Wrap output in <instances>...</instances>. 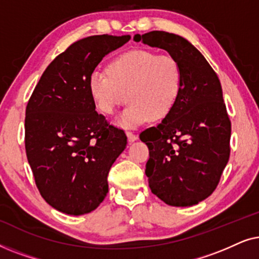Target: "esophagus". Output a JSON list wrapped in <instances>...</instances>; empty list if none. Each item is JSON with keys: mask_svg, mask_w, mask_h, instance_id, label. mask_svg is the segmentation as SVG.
<instances>
[{"mask_svg": "<svg viewBox=\"0 0 259 259\" xmlns=\"http://www.w3.org/2000/svg\"><path fill=\"white\" fill-rule=\"evenodd\" d=\"M126 136H127V138H128V141H134V140L138 139L137 134H134L133 132H131V131H127Z\"/></svg>", "mask_w": 259, "mask_h": 259, "instance_id": "esophagus-1", "label": "esophagus"}]
</instances>
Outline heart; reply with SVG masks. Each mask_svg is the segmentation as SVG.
Wrapping results in <instances>:
<instances>
[{
  "mask_svg": "<svg viewBox=\"0 0 259 259\" xmlns=\"http://www.w3.org/2000/svg\"><path fill=\"white\" fill-rule=\"evenodd\" d=\"M182 83V68L173 56L137 49L113 60L107 73H92L90 91L97 107L107 115L131 101L118 123L136 127L148 119L165 118L178 101Z\"/></svg>",
  "mask_w": 259,
  "mask_h": 259,
  "instance_id": "obj_1",
  "label": "heart"
}]
</instances>
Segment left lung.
Returning a JSON list of instances; mask_svg holds the SVG:
<instances>
[{
    "mask_svg": "<svg viewBox=\"0 0 259 259\" xmlns=\"http://www.w3.org/2000/svg\"><path fill=\"white\" fill-rule=\"evenodd\" d=\"M134 41L164 49L182 68V92L158 126L140 133L150 159L145 173L152 193L171 206H192L218 186L230 157L231 121L217 74L179 35L153 30Z\"/></svg>",
    "mask_w": 259,
    "mask_h": 259,
    "instance_id": "1",
    "label": "left lung"
}]
</instances>
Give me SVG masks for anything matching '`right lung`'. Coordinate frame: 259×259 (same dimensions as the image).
<instances>
[{
  "instance_id": "obj_1",
  "label": "right lung",
  "mask_w": 259,
  "mask_h": 259,
  "mask_svg": "<svg viewBox=\"0 0 259 259\" xmlns=\"http://www.w3.org/2000/svg\"><path fill=\"white\" fill-rule=\"evenodd\" d=\"M130 35H94L74 42L53 60L27 104L24 145L42 198L63 213L97 208L108 192L113 162L127 137L95 111L90 77L105 55Z\"/></svg>"
}]
</instances>
